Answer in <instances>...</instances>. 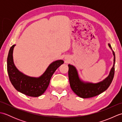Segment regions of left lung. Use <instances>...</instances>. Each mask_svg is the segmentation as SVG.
<instances>
[{"label": "left lung", "instance_id": "obj_1", "mask_svg": "<svg viewBox=\"0 0 122 122\" xmlns=\"http://www.w3.org/2000/svg\"><path fill=\"white\" fill-rule=\"evenodd\" d=\"M111 50L112 51L114 56L113 65L111 69L108 76L99 82L93 83L92 82L84 81L79 76L76 69L73 65L69 64V79L70 84L72 91L79 97L85 98L95 97L104 92L110 86L112 82L115 72V56L110 43H108Z\"/></svg>", "mask_w": 122, "mask_h": 122}]
</instances>
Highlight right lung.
I'll return each mask as SVG.
<instances>
[{"label": "right lung", "mask_w": 122, "mask_h": 122, "mask_svg": "<svg viewBox=\"0 0 122 122\" xmlns=\"http://www.w3.org/2000/svg\"><path fill=\"white\" fill-rule=\"evenodd\" d=\"M15 46L10 48L7 58V71L10 81L18 92L29 97H39L47 89L53 74L64 61L58 60L52 62L40 76H28L20 71L14 63L13 51Z\"/></svg>", "instance_id": "right-lung-1"}]
</instances>
